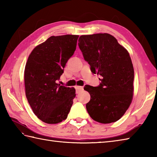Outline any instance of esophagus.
Listing matches in <instances>:
<instances>
[{"label":"esophagus","mask_w":157,"mask_h":157,"mask_svg":"<svg viewBox=\"0 0 157 157\" xmlns=\"http://www.w3.org/2000/svg\"><path fill=\"white\" fill-rule=\"evenodd\" d=\"M75 89L78 92H81L83 90V89H84V87L83 86H75Z\"/></svg>","instance_id":"obj_1"}]
</instances>
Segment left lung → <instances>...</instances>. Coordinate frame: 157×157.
I'll return each instance as SVG.
<instances>
[{
    "mask_svg": "<svg viewBox=\"0 0 157 157\" xmlns=\"http://www.w3.org/2000/svg\"><path fill=\"white\" fill-rule=\"evenodd\" d=\"M78 46L94 74L102 76L96 87L86 85L90 94L86 110L94 121L111 123L118 121L131 104L134 71L128 51L111 34L81 36Z\"/></svg>",
    "mask_w": 157,
    "mask_h": 157,
    "instance_id": "obj_1",
    "label": "left lung"
}]
</instances>
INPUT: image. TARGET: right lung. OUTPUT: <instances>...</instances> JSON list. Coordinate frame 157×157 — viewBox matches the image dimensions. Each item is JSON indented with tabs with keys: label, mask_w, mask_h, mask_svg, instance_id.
Masks as SVG:
<instances>
[{
	"label": "right lung",
	"mask_w": 157,
	"mask_h": 157,
	"mask_svg": "<svg viewBox=\"0 0 157 157\" xmlns=\"http://www.w3.org/2000/svg\"><path fill=\"white\" fill-rule=\"evenodd\" d=\"M78 35L51 36L29 55L24 71L25 95L33 112L46 123L67 117L75 97L74 88L57 84L74 53Z\"/></svg>",
	"instance_id": "add662e5"
}]
</instances>
